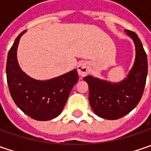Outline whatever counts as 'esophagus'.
Here are the masks:
<instances>
[{
    "label": "esophagus",
    "instance_id": "34e87169",
    "mask_svg": "<svg viewBox=\"0 0 151 151\" xmlns=\"http://www.w3.org/2000/svg\"><path fill=\"white\" fill-rule=\"evenodd\" d=\"M77 71L81 76H85L89 72V65L86 62H81L77 66Z\"/></svg>",
    "mask_w": 151,
    "mask_h": 151
}]
</instances>
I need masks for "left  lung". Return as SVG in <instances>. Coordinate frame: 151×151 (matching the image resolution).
<instances>
[{
	"label": "left lung",
	"instance_id": "1",
	"mask_svg": "<svg viewBox=\"0 0 151 151\" xmlns=\"http://www.w3.org/2000/svg\"><path fill=\"white\" fill-rule=\"evenodd\" d=\"M135 45V60L127 77L113 83L92 76L84 77L89 86V102L93 112L102 119L115 120L130 113L142 97L148 63L142 43L135 32L125 30Z\"/></svg>",
	"mask_w": 151,
	"mask_h": 151
}]
</instances>
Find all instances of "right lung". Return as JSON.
<instances>
[{"mask_svg":"<svg viewBox=\"0 0 151 151\" xmlns=\"http://www.w3.org/2000/svg\"><path fill=\"white\" fill-rule=\"evenodd\" d=\"M22 32L9 50L6 61V79L9 91L16 105L23 113L38 121L58 117L65 105L70 92L78 81L76 70L55 78L39 81L28 76L18 65L17 50Z\"/></svg>","mask_w":151,"mask_h":151,"instance_id":"1","label":"right lung"}]
</instances>
